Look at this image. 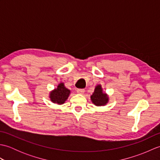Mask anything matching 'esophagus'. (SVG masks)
Listing matches in <instances>:
<instances>
[{"instance_id": "1", "label": "esophagus", "mask_w": 160, "mask_h": 160, "mask_svg": "<svg viewBox=\"0 0 160 160\" xmlns=\"http://www.w3.org/2000/svg\"><path fill=\"white\" fill-rule=\"evenodd\" d=\"M84 91H85L84 89H78L77 90L78 93H80V94H83L84 93Z\"/></svg>"}]
</instances>
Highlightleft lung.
<instances>
[{
  "instance_id": "8db88e82",
  "label": "left lung",
  "mask_w": 160,
  "mask_h": 160,
  "mask_svg": "<svg viewBox=\"0 0 160 160\" xmlns=\"http://www.w3.org/2000/svg\"><path fill=\"white\" fill-rule=\"evenodd\" d=\"M91 100L96 106H104L108 103V97L106 93H103L100 84H98L95 88L94 92L91 96Z\"/></svg>"
}]
</instances>
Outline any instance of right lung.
Segmentation results:
<instances>
[{"instance_id":"right-lung-1","label":"right lung","mask_w":160,"mask_h":160,"mask_svg":"<svg viewBox=\"0 0 160 160\" xmlns=\"http://www.w3.org/2000/svg\"><path fill=\"white\" fill-rule=\"evenodd\" d=\"M70 94V90L67 89L64 87L62 82H60L58 85L56 89L51 91L49 94L50 100L53 103H56L58 104H62L67 100Z\"/></svg>"}]
</instances>
